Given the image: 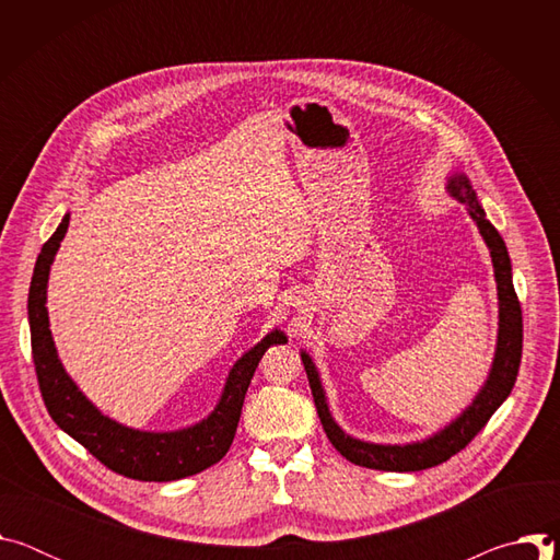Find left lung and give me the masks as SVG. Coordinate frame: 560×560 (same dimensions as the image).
<instances>
[{
	"label": "left lung",
	"mask_w": 560,
	"mask_h": 560,
	"mask_svg": "<svg viewBox=\"0 0 560 560\" xmlns=\"http://www.w3.org/2000/svg\"><path fill=\"white\" fill-rule=\"evenodd\" d=\"M450 192L463 201L476 221L478 230H481L486 244L492 255L494 264V275H497V285H499V314H501V324H499V346H497V357L494 365L490 372V378L481 394L476 396V401L443 432L434 434L432 439L423 443H410V445H374V443H363L352 436H348L330 417L328 404H326V394L322 387V381H318L316 368L312 359L301 352V361L310 381L312 398L316 406V415L322 419V425L330 439V443L337 447L341 456H346L350 463L370 467V469H383V471H419L428 469L434 465L445 463L454 454H458L478 432L486 428V423L492 419V415L501 408V404L510 396L516 376H518V365H521V354H523V314H521V303L512 283V264L510 255L505 248L503 236L499 230L486 219V210L481 208L476 199V192L471 190L469 182L463 175H456L447 184Z\"/></svg>",
	"instance_id": "8db88e82"
}]
</instances>
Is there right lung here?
<instances>
[{
    "label": "right lung",
    "mask_w": 560,
    "mask_h": 560,
    "mask_svg": "<svg viewBox=\"0 0 560 560\" xmlns=\"http://www.w3.org/2000/svg\"><path fill=\"white\" fill-rule=\"evenodd\" d=\"M68 219L70 217L66 214L59 228L44 244L35 264L28 292L31 348L37 383L48 415L66 434H70L77 443H82L100 463L121 476L135 478V481H177V478L199 474L206 467L219 463L232 445L248 385L264 352L275 343H285V337L275 330L238 359L230 370L219 406L206 421L195 428L154 434L130 430L110 421L77 389V385L63 372L48 330L46 283L50 264L68 230Z\"/></svg>",
    "instance_id": "right-lung-1"
}]
</instances>
